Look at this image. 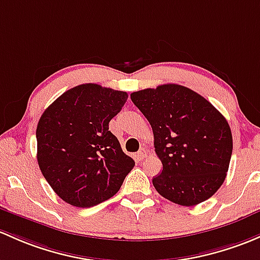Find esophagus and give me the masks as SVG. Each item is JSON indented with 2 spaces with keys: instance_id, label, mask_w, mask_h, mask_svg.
Here are the masks:
<instances>
[{
  "instance_id": "esophagus-1",
  "label": "esophagus",
  "mask_w": 260,
  "mask_h": 260,
  "mask_svg": "<svg viewBox=\"0 0 260 260\" xmlns=\"http://www.w3.org/2000/svg\"><path fill=\"white\" fill-rule=\"evenodd\" d=\"M147 153H148V152H147L146 147H142V148L138 151V158H139V160H143L144 158L147 157Z\"/></svg>"
}]
</instances>
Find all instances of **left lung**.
Here are the masks:
<instances>
[{
	"mask_svg": "<svg viewBox=\"0 0 260 260\" xmlns=\"http://www.w3.org/2000/svg\"><path fill=\"white\" fill-rule=\"evenodd\" d=\"M131 100L144 114L154 136L163 169L152 179L168 201L192 207L223 184L233 151L231 127L212 103L180 84L133 92Z\"/></svg>",
	"mask_w": 260,
	"mask_h": 260,
	"instance_id": "8db88e82",
	"label": "left lung"
}]
</instances>
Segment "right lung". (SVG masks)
<instances>
[{
    "instance_id": "add662e5",
    "label": "right lung",
    "mask_w": 260,
    "mask_h": 260,
    "mask_svg": "<svg viewBox=\"0 0 260 260\" xmlns=\"http://www.w3.org/2000/svg\"><path fill=\"white\" fill-rule=\"evenodd\" d=\"M127 98V92L80 84L59 95L41 116L38 166L66 203L88 208L107 201L135 167L108 128Z\"/></svg>"
}]
</instances>
